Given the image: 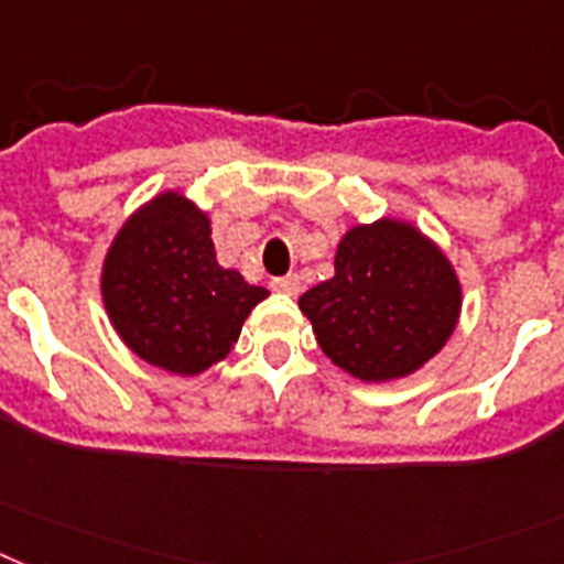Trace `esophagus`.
Wrapping results in <instances>:
<instances>
[{
	"label": "esophagus",
	"mask_w": 564,
	"mask_h": 564,
	"mask_svg": "<svg viewBox=\"0 0 564 564\" xmlns=\"http://www.w3.org/2000/svg\"><path fill=\"white\" fill-rule=\"evenodd\" d=\"M272 290L274 292H283V295H297V292H301V281H297V274H286V278H274Z\"/></svg>",
	"instance_id": "esophagus-1"
}]
</instances>
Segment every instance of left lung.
I'll use <instances>...</instances> for the list:
<instances>
[{
    "mask_svg": "<svg viewBox=\"0 0 564 564\" xmlns=\"http://www.w3.org/2000/svg\"><path fill=\"white\" fill-rule=\"evenodd\" d=\"M297 306L338 370L384 384L442 352L462 315V281L413 220L378 217L344 231L335 274Z\"/></svg>",
    "mask_w": 564,
    "mask_h": 564,
    "instance_id": "left-lung-1",
    "label": "left lung"
}]
</instances>
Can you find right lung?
Returning <instances> with one entry per match:
<instances>
[{"mask_svg": "<svg viewBox=\"0 0 564 564\" xmlns=\"http://www.w3.org/2000/svg\"><path fill=\"white\" fill-rule=\"evenodd\" d=\"M99 295L113 333L137 358L192 378L224 361L269 292L217 263L212 217L169 188L117 229Z\"/></svg>", "mask_w": 564, "mask_h": 564, "instance_id": "right-lung-1", "label": "right lung"}]
</instances>
